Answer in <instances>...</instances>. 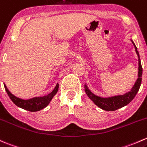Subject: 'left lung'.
Here are the masks:
<instances>
[{
    "label": "left lung",
    "mask_w": 147,
    "mask_h": 147,
    "mask_svg": "<svg viewBox=\"0 0 147 147\" xmlns=\"http://www.w3.org/2000/svg\"><path fill=\"white\" fill-rule=\"evenodd\" d=\"M132 44L135 46L136 53H137V55H138L139 72L138 79H137V81H136L135 85L132 87V90L129 91V92L124 94V95L115 96L109 97V98H101V97L97 96L92 94L85 85V92L86 95L89 96V98H90L97 106L101 108L103 110L108 111H113L117 110V109H120V108L123 107V106H126V105H127L129 102L132 101V99L135 98L136 94H137L139 89H140V85H141L142 82V67L140 55H139V52L137 51V47H136L135 44H134L133 41H132Z\"/></svg>",
    "instance_id": "8db88e82"
}]
</instances>
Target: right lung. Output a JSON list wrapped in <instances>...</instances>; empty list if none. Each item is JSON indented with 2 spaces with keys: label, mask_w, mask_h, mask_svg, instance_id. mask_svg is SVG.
<instances>
[{
  "label": "right lung",
  "mask_w": 147,
  "mask_h": 147,
  "mask_svg": "<svg viewBox=\"0 0 147 147\" xmlns=\"http://www.w3.org/2000/svg\"><path fill=\"white\" fill-rule=\"evenodd\" d=\"M4 86L7 95L9 96L10 99L16 106L24 109V110L32 111V112L40 111L46 107L58 90V84H57L53 92L48 94V95L41 97H34V98H30V99L28 100H24L14 96L13 94H12L9 92V90L7 89L5 84Z\"/></svg>",
  "instance_id": "add662e5"
}]
</instances>
